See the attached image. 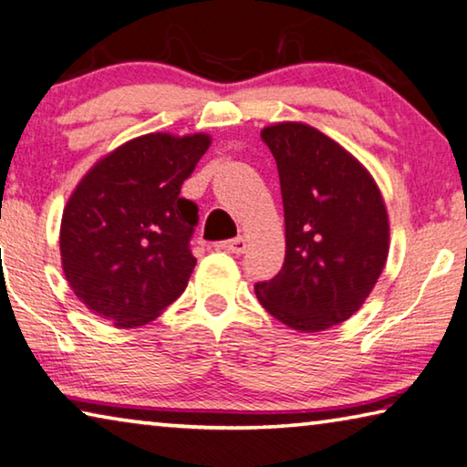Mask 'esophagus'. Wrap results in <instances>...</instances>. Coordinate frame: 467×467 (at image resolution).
I'll use <instances>...</instances> for the list:
<instances>
[{"mask_svg": "<svg viewBox=\"0 0 467 467\" xmlns=\"http://www.w3.org/2000/svg\"><path fill=\"white\" fill-rule=\"evenodd\" d=\"M217 248L225 250V252H232V254H242V252L246 250V240L234 238V240H227V242H219Z\"/></svg>", "mask_w": 467, "mask_h": 467, "instance_id": "obj_1", "label": "esophagus"}]
</instances>
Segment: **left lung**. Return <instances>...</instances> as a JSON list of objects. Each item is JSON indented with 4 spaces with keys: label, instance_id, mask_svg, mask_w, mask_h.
<instances>
[{
    "label": "left lung",
    "instance_id": "obj_1",
    "mask_svg": "<svg viewBox=\"0 0 467 467\" xmlns=\"http://www.w3.org/2000/svg\"><path fill=\"white\" fill-rule=\"evenodd\" d=\"M277 161L285 261L254 285L263 308L289 328L317 333L360 310L389 256L383 194L358 159L302 121L263 128Z\"/></svg>",
    "mask_w": 467,
    "mask_h": 467
}]
</instances>
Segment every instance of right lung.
<instances>
[{
    "label": "right lung",
    "mask_w": 467,
    "mask_h": 467,
    "mask_svg": "<svg viewBox=\"0 0 467 467\" xmlns=\"http://www.w3.org/2000/svg\"><path fill=\"white\" fill-rule=\"evenodd\" d=\"M209 147V134H144L99 159L74 188L61 215V269L93 315L140 327L186 289L198 206L180 190Z\"/></svg>",
    "instance_id": "right-lung-1"
}]
</instances>
